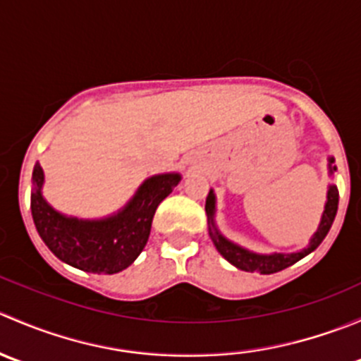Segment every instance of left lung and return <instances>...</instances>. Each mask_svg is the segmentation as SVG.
I'll return each instance as SVG.
<instances>
[{
    "label": "left lung",
    "mask_w": 361,
    "mask_h": 361,
    "mask_svg": "<svg viewBox=\"0 0 361 361\" xmlns=\"http://www.w3.org/2000/svg\"><path fill=\"white\" fill-rule=\"evenodd\" d=\"M334 159H329V171L330 174L337 169L336 166H332ZM214 194L213 190H209L206 197V213H207V221H209V235L213 239L214 246L220 251L221 257L225 260L231 262L234 267L241 269L246 272H260V274H274V272L283 271V269L290 267L295 262H298L300 258H304L305 255H309L311 251H314L322 245L323 239L329 234L330 227H332L334 220H336L337 214V206H338V190L336 185H330L329 194H326V204L325 211L322 214V221H319L318 231L314 232V235L309 241L307 248L295 251V253H272V255H258L253 251L241 248V246L234 245L232 241H228L227 238L218 232V228L214 227V209H216V204H214Z\"/></svg>",
    "instance_id": "obj_1"
}]
</instances>
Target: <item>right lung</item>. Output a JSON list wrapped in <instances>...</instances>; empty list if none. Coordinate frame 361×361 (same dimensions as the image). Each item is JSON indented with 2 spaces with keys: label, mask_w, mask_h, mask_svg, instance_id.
I'll return each mask as SVG.
<instances>
[{
  "label": "right lung",
  "mask_w": 361,
  "mask_h": 361,
  "mask_svg": "<svg viewBox=\"0 0 361 361\" xmlns=\"http://www.w3.org/2000/svg\"><path fill=\"white\" fill-rule=\"evenodd\" d=\"M43 169H32L31 213L36 231L59 260L96 274H115L129 267L148 241L159 204L180 183L178 173L145 180L123 209L103 220H78L54 209L43 199Z\"/></svg>",
  "instance_id": "right-lung-1"
}]
</instances>
